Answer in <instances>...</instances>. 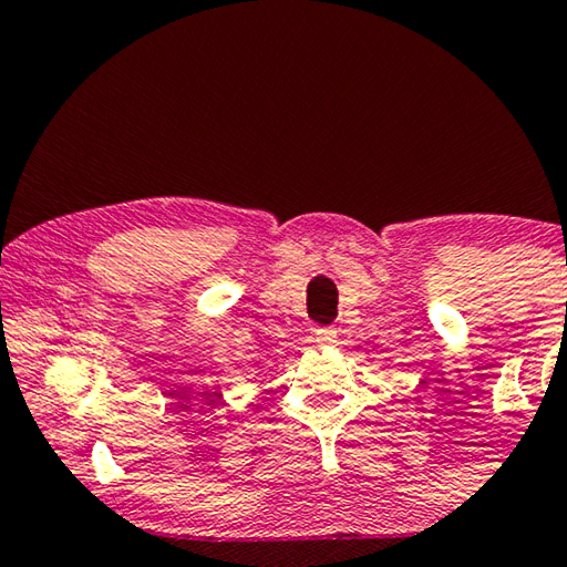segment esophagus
<instances>
[{
  "instance_id": "esophagus-1",
  "label": "esophagus",
  "mask_w": 567,
  "mask_h": 567,
  "mask_svg": "<svg viewBox=\"0 0 567 567\" xmlns=\"http://www.w3.org/2000/svg\"><path fill=\"white\" fill-rule=\"evenodd\" d=\"M336 338H338L336 328H318V331H316V343L318 346H331V343H336Z\"/></svg>"
}]
</instances>
